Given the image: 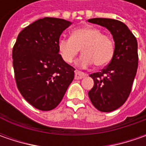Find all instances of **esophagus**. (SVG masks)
Masks as SVG:
<instances>
[{
    "label": "esophagus",
    "mask_w": 146,
    "mask_h": 146,
    "mask_svg": "<svg viewBox=\"0 0 146 146\" xmlns=\"http://www.w3.org/2000/svg\"><path fill=\"white\" fill-rule=\"evenodd\" d=\"M85 76H87V74L80 71V70H76L75 71V79L76 80H81L83 78H84Z\"/></svg>",
    "instance_id": "esophagus-1"
}]
</instances>
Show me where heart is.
Returning <instances> with one entry per match:
<instances>
[{
	"label": "heart",
	"instance_id": "obj_1",
	"mask_svg": "<svg viewBox=\"0 0 146 146\" xmlns=\"http://www.w3.org/2000/svg\"><path fill=\"white\" fill-rule=\"evenodd\" d=\"M58 48L61 57L67 63H71L79 53H83L76 64L88 67L93 63L98 66L106 65L115 53V44L111 38L102 34L94 27H84L71 31L70 38H62Z\"/></svg>",
	"mask_w": 146,
	"mask_h": 146
}]
</instances>
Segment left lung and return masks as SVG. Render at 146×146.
Here are the masks:
<instances>
[{"instance_id": "8db88e82", "label": "left lung", "mask_w": 146, "mask_h": 146, "mask_svg": "<svg viewBox=\"0 0 146 146\" xmlns=\"http://www.w3.org/2000/svg\"><path fill=\"white\" fill-rule=\"evenodd\" d=\"M88 22L108 29L115 41V53L108 66L90 75L94 85L88 92L91 102L98 110L110 112L123 106L131 93L138 66L137 41L119 20L95 18Z\"/></svg>"}]
</instances>
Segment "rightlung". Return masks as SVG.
Segmentation results:
<instances>
[{"instance_id": "right-lung-1", "label": "right lung", "mask_w": 146, "mask_h": 146, "mask_svg": "<svg viewBox=\"0 0 146 146\" xmlns=\"http://www.w3.org/2000/svg\"><path fill=\"white\" fill-rule=\"evenodd\" d=\"M72 24L58 18H44L27 26L13 48L17 87L35 108L44 111L57 107L74 80V67L59 54L61 34Z\"/></svg>"}]
</instances>
